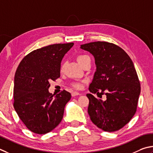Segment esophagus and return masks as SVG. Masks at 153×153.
Returning a JSON list of instances; mask_svg holds the SVG:
<instances>
[{
	"label": "esophagus",
	"mask_w": 153,
	"mask_h": 153,
	"mask_svg": "<svg viewBox=\"0 0 153 153\" xmlns=\"http://www.w3.org/2000/svg\"><path fill=\"white\" fill-rule=\"evenodd\" d=\"M81 95V93H79V92L74 91V92H72V97H74V96H76V95Z\"/></svg>",
	"instance_id": "34e87169"
}]
</instances>
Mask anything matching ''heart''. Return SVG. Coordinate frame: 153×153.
Masks as SVG:
<instances>
[{
	"label": "heart",
	"mask_w": 153,
	"mask_h": 153,
	"mask_svg": "<svg viewBox=\"0 0 153 153\" xmlns=\"http://www.w3.org/2000/svg\"><path fill=\"white\" fill-rule=\"evenodd\" d=\"M87 59H90L89 56L87 55H85V54L79 55L76 58L77 61H78V62L81 64V65L84 62L85 60H87ZM64 67V64H62L61 66V69H63ZM72 86L75 88H76V89H80V88L81 87V85L80 83H78V82H74V83L72 84Z\"/></svg>",
	"instance_id": "obj_1"
}]
</instances>
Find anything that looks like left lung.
Segmentation results:
<instances>
[{
    "label": "left lung",
    "instance_id": "1",
    "mask_svg": "<svg viewBox=\"0 0 153 153\" xmlns=\"http://www.w3.org/2000/svg\"><path fill=\"white\" fill-rule=\"evenodd\" d=\"M81 48L93 55L97 67L89 91L106 95L103 101L87 94L91 120L105 132L121 129L135 114L140 93L133 62L122 48L112 43L91 42Z\"/></svg>",
    "mask_w": 153,
    "mask_h": 153
}]
</instances>
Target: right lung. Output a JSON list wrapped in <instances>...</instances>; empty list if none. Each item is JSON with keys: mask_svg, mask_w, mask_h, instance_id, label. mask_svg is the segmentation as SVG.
<instances>
[{"mask_svg": "<svg viewBox=\"0 0 153 153\" xmlns=\"http://www.w3.org/2000/svg\"><path fill=\"white\" fill-rule=\"evenodd\" d=\"M73 45L56 44L33 50L18 66L13 105L21 121L32 132H50L62 120L71 93L63 90L54 96L48 89L51 80L55 81L60 76L61 61Z\"/></svg>", "mask_w": 153, "mask_h": 153, "instance_id": "obj_1", "label": "right lung"}]
</instances>
